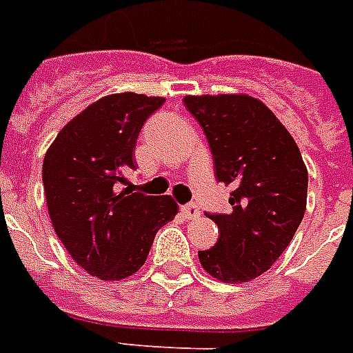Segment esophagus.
<instances>
[{"label": "esophagus", "instance_id": "esophagus-1", "mask_svg": "<svg viewBox=\"0 0 353 353\" xmlns=\"http://www.w3.org/2000/svg\"><path fill=\"white\" fill-rule=\"evenodd\" d=\"M182 214H184V217H188V219H193V217H199V214H201V208H199L197 205H184L182 208Z\"/></svg>", "mask_w": 353, "mask_h": 353}]
</instances>
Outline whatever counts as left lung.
Masks as SVG:
<instances>
[{
    "label": "left lung",
    "mask_w": 353,
    "mask_h": 353,
    "mask_svg": "<svg viewBox=\"0 0 353 353\" xmlns=\"http://www.w3.org/2000/svg\"><path fill=\"white\" fill-rule=\"evenodd\" d=\"M184 104L208 139L217 182L232 186L229 214H206L219 240L199 251V261L223 283H248L292 242L305 214V163L288 130L256 98L205 94Z\"/></svg>",
    "instance_id": "1"
}]
</instances>
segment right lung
Listing matches in <instances>:
<instances>
[{"instance_id": "obj_1", "label": "right lung", "mask_w": 353, "mask_h": 353, "mask_svg": "<svg viewBox=\"0 0 353 353\" xmlns=\"http://www.w3.org/2000/svg\"><path fill=\"white\" fill-rule=\"evenodd\" d=\"M165 100L136 92L100 98L61 130L42 163L48 212L68 255L104 281L136 274L179 206L124 188L143 124Z\"/></svg>"}]
</instances>
